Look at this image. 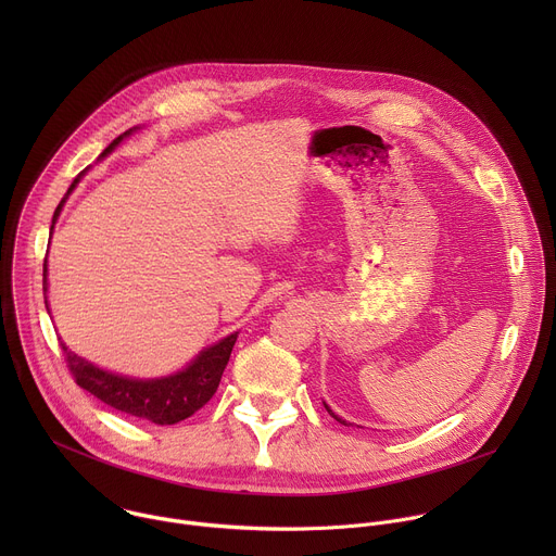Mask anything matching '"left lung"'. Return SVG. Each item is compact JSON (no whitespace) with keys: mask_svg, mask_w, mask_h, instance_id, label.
Returning a JSON list of instances; mask_svg holds the SVG:
<instances>
[{"mask_svg":"<svg viewBox=\"0 0 556 556\" xmlns=\"http://www.w3.org/2000/svg\"><path fill=\"white\" fill-rule=\"evenodd\" d=\"M326 409H328V414H330V416H332V418H334V420H337V422H341V425H345V420H341V418H339V416H334V414H332V409H330V407H328V405H326Z\"/></svg>","mask_w":556,"mask_h":556,"instance_id":"8db88e82","label":"left lung"}]
</instances>
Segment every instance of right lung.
I'll return each mask as SVG.
<instances>
[{
  "label": "right lung",
  "instance_id": "obj_1",
  "mask_svg": "<svg viewBox=\"0 0 556 556\" xmlns=\"http://www.w3.org/2000/svg\"><path fill=\"white\" fill-rule=\"evenodd\" d=\"M127 134H131V129L121 134L101 155L110 153ZM76 182H78V178H74L67 193L74 189ZM61 206H63V200L54 211L52 226L59 217ZM46 270H48V264L43 260V292L48 286ZM235 341H237V332L222 339L217 345L206 348L180 374H174L169 378H155V380H134V378L116 376V374L94 367L92 363L84 361L81 356H76L63 343H61V350H63L67 369L78 387H84L86 391L97 395L101 403H105L127 416H136V418L149 420L153 425L165 427V425H176L180 420H187L189 416H193L198 409H202L213 399V393L219 387L224 367L230 358Z\"/></svg>",
  "mask_w": 556,
  "mask_h": 556
}]
</instances>
